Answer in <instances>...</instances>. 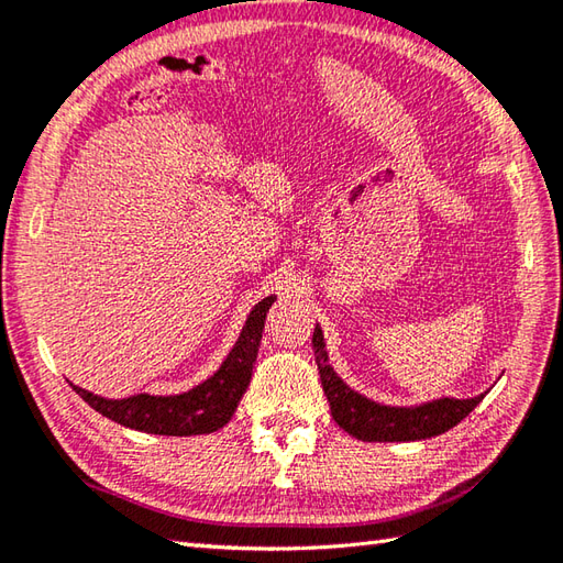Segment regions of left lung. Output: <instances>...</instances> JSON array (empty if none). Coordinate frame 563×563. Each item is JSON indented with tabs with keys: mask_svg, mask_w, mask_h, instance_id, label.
<instances>
[{
	"mask_svg": "<svg viewBox=\"0 0 563 563\" xmlns=\"http://www.w3.org/2000/svg\"><path fill=\"white\" fill-rule=\"evenodd\" d=\"M313 352L316 364L320 371L322 390L328 395L332 419L340 427L352 433L358 441H380V443H395V441H421L431 439V435H441L455 423L465 419L470 411L477 407L484 395L470 397V399H455V397H441L427 405L417 407H387L378 405L373 399L354 393L328 361L324 352L322 330L316 328L313 332Z\"/></svg>",
	"mask_w": 563,
	"mask_h": 563,
	"instance_id": "1",
	"label": "left lung"
}]
</instances>
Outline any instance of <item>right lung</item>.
<instances>
[{"instance_id":"right-lung-1","label":"right lung","mask_w":563,"mask_h":563,"mask_svg":"<svg viewBox=\"0 0 563 563\" xmlns=\"http://www.w3.org/2000/svg\"><path fill=\"white\" fill-rule=\"evenodd\" d=\"M277 296H267L250 310L239 342L223 358L214 376L199 383L183 395H132L124 399H106L84 387H74L84 402H89L98 415H103L122 427L158 433V435H199L227 427L243 393L253 378L257 349L265 330V318Z\"/></svg>"}]
</instances>
